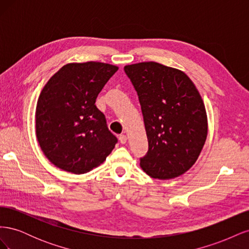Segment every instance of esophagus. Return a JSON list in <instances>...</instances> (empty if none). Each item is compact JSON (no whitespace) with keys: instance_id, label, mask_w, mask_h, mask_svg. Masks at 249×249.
Listing matches in <instances>:
<instances>
[{"instance_id":"esophagus-1","label":"esophagus","mask_w":249,"mask_h":249,"mask_svg":"<svg viewBox=\"0 0 249 249\" xmlns=\"http://www.w3.org/2000/svg\"><path fill=\"white\" fill-rule=\"evenodd\" d=\"M119 141H120V143H123V144H125L126 141H127V137L124 134L119 135Z\"/></svg>"}]
</instances>
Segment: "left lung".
I'll return each mask as SVG.
<instances>
[{"label": "left lung", "instance_id": "obj_1", "mask_svg": "<svg viewBox=\"0 0 249 249\" xmlns=\"http://www.w3.org/2000/svg\"><path fill=\"white\" fill-rule=\"evenodd\" d=\"M137 91L148 150L140 166L149 177L170 179L198 159L208 135L205 104L187 74L157 62L124 66Z\"/></svg>", "mask_w": 249, "mask_h": 249}]
</instances>
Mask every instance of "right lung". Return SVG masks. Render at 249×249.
Instances as JSON below:
<instances>
[{
  "mask_svg": "<svg viewBox=\"0 0 249 249\" xmlns=\"http://www.w3.org/2000/svg\"><path fill=\"white\" fill-rule=\"evenodd\" d=\"M117 70L103 62L69 63L44 85L35 112L36 137L56 167L82 175L100 166L114 148L117 138L94 104Z\"/></svg>",
  "mask_w": 249,
  "mask_h": 249,
  "instance_id": "add662e5",
  "label": "right lung"
}]
</instances>
